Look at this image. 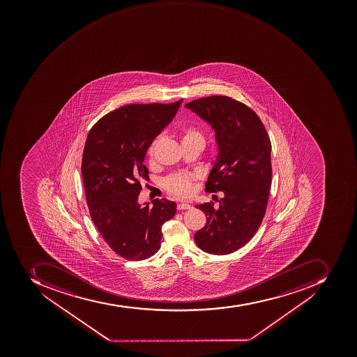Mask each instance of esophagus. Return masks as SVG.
<instances>
[{
    "mask_svg": "<svg viewBox=\"0 0 357 357\" xmlns=\"http://www.w3.org/2000/svg\"><path fill=\"white\" fill-rule=\"evenodd\" d=\"M178 211H185V209H191V206L189 204H185V202H181V204H178L177 205Z\"/></svg>",
    "mask_w": 357,
    "mask_h": 357,
    "instance_id": "obj_1",
    "label": "esophagus"
}]
</instances>
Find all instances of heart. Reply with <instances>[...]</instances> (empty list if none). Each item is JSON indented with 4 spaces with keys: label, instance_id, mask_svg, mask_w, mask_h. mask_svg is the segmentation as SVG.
I'll use <instances>...</instances> for the list:
<instances>
[{
    "label": "heart",
    "instance_id": "obj_1",
    "mask_svg": "<svg viewBox=\"0 0 357 357\" xmlns=\"http://www.w3.org/2000/svg\"><path fill=\"white\" fill-rule=\"evenodd\" d=\"M189 140H204L202 130L197 126H185L183 129V142ZM158 139L153 140L148 148L146 155L151 159L155 152V144ZM197 177L195 174H187V172H178V174H170L166 179L163 180V188L166 189L168 194L178 198H187L191 196L194 191V185L196 183Z\"/></svg>",
    "mask_w": 357,
    "mask_h": 357
}]
</instances>
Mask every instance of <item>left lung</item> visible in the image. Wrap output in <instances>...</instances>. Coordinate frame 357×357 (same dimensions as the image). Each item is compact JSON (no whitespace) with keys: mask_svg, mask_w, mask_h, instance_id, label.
Listing matches in <instances>:
<instances>
[{"mask_svg":"<svg viewBox=\"0 0 357 357\" xmlns=\"http://www.w3.org/2000/svg\"><path fill=\"white\" fill-rule=\"evenodd\" d=\"M215 129L218 161L205 190L224 192L219 206H196L205 213V227L195 234L197 246L213 255H227L246 245L257 231L271 185V144L258 114L245 103L211 96L185 105Z\"/></svg>","mask_w":357,"mask_h":357,"instance_id":"obj_1","label":"left lung"}]
</instances>
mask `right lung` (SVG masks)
Instances as JSON below:
<instances>
[{
    "mask_svg": "<svg viewBox=\"0 0 357 357\" xmlns=\"http://www.w3.org/2000/svg\"><path fill=\"white\" fill-rule=\"evenodd\" d=\"M172 103L128 105L111 111L89 131L83 149V185L93 224L105 243L127 260L146 259L160 248L162 225L176 213L166 198L138 204L146 149L177 114Z\"/></svg>",
    "mask_w": 357,
    "mask_h": 357,
    "instance_id": "1",
    "label": "right lung"
}]
</instances>
